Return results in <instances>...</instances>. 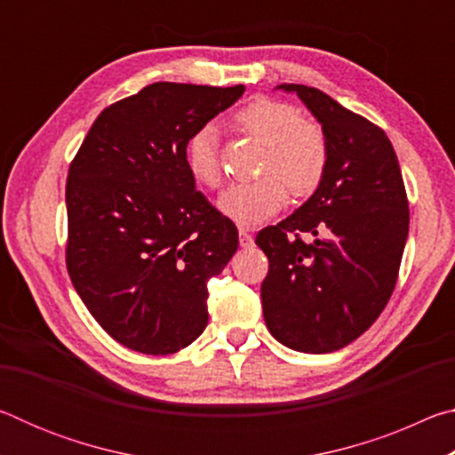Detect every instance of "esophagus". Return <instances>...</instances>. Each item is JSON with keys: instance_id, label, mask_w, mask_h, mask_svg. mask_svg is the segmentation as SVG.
I'll return each mask as SVG.
<instances>
[{"instance_id": "obj_1", "label": "esophagus", "mask_w": 455, "mask_h": 455, "mask_svg": "<svg viewBox=\"0 0 455 455\" xmlns=\"http://www.w3.org/2000/svg\"><path fill=\"white\" fill-rule=\"evenodd\" d=\"M238 241H241V246H251V244H252L251 230L244 228V227L238 228Z\"/></svg>"}]
</instances>
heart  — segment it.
I'll list each match as a JSON object with an SVG mask.
<instances>
[{
  "label": "heart",
  "instance_id": "1",
  "mask_svg": "<svg viewBox=\"0 0 455 455\" xmlns=\"http://www.w3.org/2000/svg\"><path fill=\"white\" fill-rule=\"evenodd\" d=\"M235 122L246 136L265 144L260 164L265 176L236 182L222 192L217 203L222 217L236 225L255 227L283 209L289 190L292 196L305 198L321 187L329 168L331 144L319 122L303 118L295 104L275 98L252 100L235 114ZM184 160L195 182L206 188L219 187L222 171L214 126L204 124L190 134Z\"/></svg>",
  "mask_w": 455,
  "mask_h": 455
}]
</instances>
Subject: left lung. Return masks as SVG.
Returning <instances> with one entry per match:
<instances>
[{
	"instance_id": "8db88e82",
	"label": "left lung",
	"mask_w": 455,
	"mask_h": 455,
	"mask_svg": "<svg viewBox=\"0 0 455 455\" xmlns=\"http://www.w3.org/2000/svg\"><path fill=\"white\" fill-rule=\"evenodd\" d=\"M297 92L325 128L331 160L315 195L257 235L268 259L263 315L284 347L331 353L373 325L395 289L410 230V204L387 134L325 92ZM314 241L305 243L302 235Z\"/></svg>"
}]
</instances>
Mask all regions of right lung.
I'll return each instance as SVG.
<instances>
[{"label":"right lung","instance_id":"right-lung-1","mask_svg":"<svg viewBox=\"0 0 455 455\" xmlns=\"http://www.w3.org/2000/svg\"><path fill=\"white\" fill-rule=\"evenodd\" d=\"M244 86L156 82L104 108L68 171V275L114 341L171 355L209 323L206 281L238 246L233 220L196 190L190 134Z\"/></svg>","mask_w":455,"mask_h":455}]
</instances>
